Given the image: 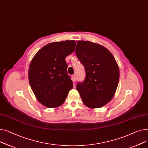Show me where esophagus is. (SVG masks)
I'll return each mask as SVG.
<instances>
[{
    "instance_id": "1",
    "label": "esophagus",
    "mask_w": 148,
    "mask_h": 148,
    "mask_svg": "<svg viewBox=\"0 0 148 148\" xmlns=\"http://www.w3.org/2000/svg\"><path fill=\"white\" fill-rule=\"evenodd\" d=\"M72 79H73V82H75L76 81V75H73L72 76Z\"/></svg>"
}]
</instances>
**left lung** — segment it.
I'll use <instances>...</instances> for the list:
<instances>
[{
  "label": "left lung",
  "instance_id": "1",
  "mask_svg": "<svg viewBox=\"0 0 148 148\" xmlns=\"http://www.w3.org/2000/svg\"><path fill=\"white\" fill-rule=\"evenodd\" d=\"M75 53L85 67V79L76 90L83 103L90 108H100L109 102L115 93L119 70L110 52L97 43L77 40Z\"/></svg>",
  "mask_w": 148,
  "mask_h": 148
}]
</instances>
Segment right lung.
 Instances as JSON below:
<instances>
[{"label":"right lung","mask_w":148,"mask_h":148,"mask_svg":"<svg viewBox=\"0 0 148 148\" xmlns=\"http://www.w3.org/2000/svg\"><path fill=\"white\" fill-rule=\"evenodd\" d=\"M75 46V40L48 43L38 52L30 64L31 88L38 100L47 108L62 105L73 88L65 58L73 53Z\"/></svg>","instance_id":"right-lung-1"}]
</instances>
